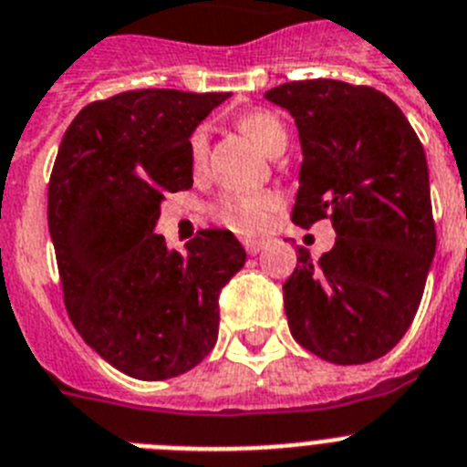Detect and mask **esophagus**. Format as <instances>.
Listing matches in <instances>:
<instances>
[{"label": "esophagus", "instance_id": "esophagus-1", "mask_svg": "<svg viewBox=\"0 0 467 467\" xmlns=\"http://www.w3.org/2000/svg\"><path fill=\"white\" fill-rule=\"evenodd\" d=\"M263 246H265V242H263V239H244V249L249 251L251 256H256Z\"/></svg>", "mask_w": 467, "mask_h": 467}]
</instances>
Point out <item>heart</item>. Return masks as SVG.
<instances>
[{
	"instance_id": "1",
	"label": "heart",
	"mask_w": 467,
	"mask_h": 467,
	"mask_svg": "<svg viewBox=\"0 0 467 467\" xmlns=\"http://www.w3.org/2000/svg\"><path fill=\"white\" fill-rule=\"evenodd\" d=\"M239 127L246 136L267 155H277L279 150L286 148L289 133L279 117L267 110H251L239 117ZM190 152L194 164H202L206 155V129H197L190 138ZM275 197L270 194H256V197H228L223 200L221 213L228 223L239 230H256L265 223L267 213L275 209Z\"/></svg>"
}]
</instances>
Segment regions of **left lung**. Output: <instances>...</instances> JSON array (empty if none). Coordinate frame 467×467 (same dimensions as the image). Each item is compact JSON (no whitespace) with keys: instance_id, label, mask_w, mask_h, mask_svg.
<instances>
[{"instance_id":"left-lung-1","label":"left lung","mask_w":467,"mask_h":467,"mask_svg":"<svg viewBox=\"0 0 467 467\" xmlns=\"http://www.w3.org/2000/svg\"><path fill=\"white\" fill-rule=\"evenodd\" d=\"M301 140L296 225H334V249L284 282L289 329L334 364L374 362L402 340L423 298L437 234L425 150L385 93L336 79L265 91Z\"/></svg>"}]
</instances>
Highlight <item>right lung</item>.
Returning <instances> with one entry per match:
<instances>
[{"label": "right lung", "instance_id": "obj_1", "mask_svg": "<svg viewBox=\"0 0 467 467\" xmlns=\"http://www.w3.org/2000/svg\"><path fill=\"white\" fill-rule=\"evenodd\" d=\"M230 93L143 88L87 105L48 183L65 307L87 346L138 380L181 376L218 338V294L246 263L230 230L183 251L155 234L166 192L192 188L190 138Z\"/></svg>", "mask_w": 467, "mask_h": 467}]
</instances>
